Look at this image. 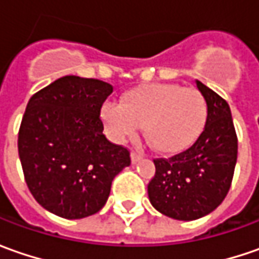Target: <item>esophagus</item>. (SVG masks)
<instances>
[{
	"label": "esophagus",
	"instance_id": "esophagus-1",
	"mask_svg": "<svg viewBox=\"0 0 259 259\" xmlns=\"http://www.w3.org/2000/svg\"><path fill=\"white\" fill-rule=\"evenodd\" d=\"M141 157H143L141 153H138V151H133V153H131V161H133V163H137V161H140V160H141Z\"/></svg>",
	"mask_w": 259,
	"mask_h": 259
}]
</instances>
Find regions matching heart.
<instances>
[{"label": "heart", "mask_w": 259, "mask_h": 259, "mask_svg": "<svg viewBox=\"0 0 259 259\" xmlns=\"http://www.w3.org/2000/svg\"><path fill=\"white\" fill-rule=\"evenodd\" d=\"M101 115L106 133L115 143L135 137L144 125L145 135L158 151L177 154L202 135L207 104L194 88L151 83L125 92L121 102H105Z\"/></svg>", "instance_id": "heart-1"}]
</instances>
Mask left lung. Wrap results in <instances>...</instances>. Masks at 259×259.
<instances>
[{
    "instance_id": "left-lung-1",
    "label": "left lung",
    "mask_w": 259,
    "mask_h": 259,
    "mask_svg": "<svg viewBox=\"0 0 259 259\" xmlns=\"http://www.w3.org/2000/svg\"><path fill=\"white\" fill-rule=\"evenodd\" d=\"M207 104L202 135L187 150L170 158H154L155 174L148 183L150 202L158 212L179 221H194L224 202L234 177L238 137L229 105L196 80Z\"/></svg>"
}]
</instances>
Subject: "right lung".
I'll use <instances>...</instances> for the list:
<instances>
[{"label":"right lung","mask_w":259,"mask_h":259,"mask_svg":"<svg viewBox=\"0 0 259 259\" xmlns=\"http://www.w3.org/2000/svg\"><path fill=\"white\" fill-rule=\"evenodd\" d=\"M112 85L63 76L35 92L18 131L25 183L46 210L65 219L99 212L116 174L131 164L130 150L105 134L101 108Z\"/></svg>","instance_id":"1"}]
</instances>
